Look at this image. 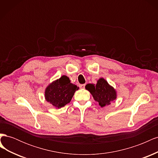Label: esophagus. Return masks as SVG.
I'll list each match as a JSON object with an SVG mask.
<instances>
[{"label":"esophagus","instance_id":"34e87169","mask_svg":"<svg viewBox=\"0 0 158 158\" xmlns=\"http://www.w3.org/2000/svg\"><path fill=\"white\" fill-rule=\"evenodd\" d=\"M85 84H81V85H80V88L82 89H84L85 88Z\"/></svg>","mask_w":158,"mask_h":158}]
</instances>
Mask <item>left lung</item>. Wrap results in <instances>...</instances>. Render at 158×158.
I'll return each instance as SVG.
<instances>
[{
	"mask_svg": "<svg viewBox=\"0 0 158 158\" xmlns=\"http://www.w3.org/2000/svg\"><path fill=\"white\" fill-rule=\"evenodd\" d=\"M85 88L90 92L95 101L102 107L111 104L117 97V90L103 78H100L96 84H88Z\"/></svg>",
	"mask_w": 158,
	"mask_h": 158,
	"instance_id": "obj_1",
	"label": "left lung"
}]
</instances>
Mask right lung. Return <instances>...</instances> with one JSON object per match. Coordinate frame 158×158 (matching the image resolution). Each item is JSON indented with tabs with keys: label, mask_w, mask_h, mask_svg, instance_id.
<instances>
[{
	"label": "right lung",
	"mask_w": 158,
	"mask_h": 158,
	"mask_svg": "<svg viewBox=\"0 0 158 158\" xmlns=\"http://www.w3.org/2000/svg\"><path fill=\"white\" fill-rule=\"evenodd\" d=\"M79 87L70 82L68 76H62L50 83L45 89V99L55 109H60L70 102Z\"/></svg>",
	"instance_id": "add662e5"
}]
</instances>
